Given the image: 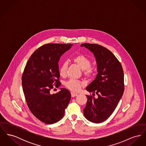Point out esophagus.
I'll return each instance as SVG.
<instances>
[{
	"instance_id": "1",
	"label": "esophagus",
	"mask_w": 146,
	"mask_h": 146,
	"mask_svg": "<svg viewBox=\"0 0 146 146\" xmlns=\"http://www.w3.org/2000/svg\"><path fill=\"white\" fill-rule=\"evenodd\" d=\"M77 95H78V94H77L76 93H75V92H71V96H72V97H76Z\"/></svg>"
}]
</instances>
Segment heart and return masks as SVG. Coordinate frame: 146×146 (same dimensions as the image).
I'll use <instances>...</instances> for the list:
<instances>
[{
    "instance_id": "obj_1",
    "label": "heart",
    "mask_w": 146,
    "mask_h": 146,
    "mask_svg": "<svg viewBox=\"0 0 146 146\" xmlns=\"http://www.w3.org/2000/svg\"><path fill=\"white\" fill-rule=\"evenodd\" d=\"M73 61L82 70H83L84 74L88 77H90L94 74V68L91 67L90 60L85 56L78 54L74 56L73 58ZM68 63L64 62L61 66L59 73L61 76H65L67 74V70ZM84 83L79 80L74 79H70L65 83L66 87L69 90L73 91H78L80 90L81 87L83 86Z\"/></svg>"
}]
</instances>
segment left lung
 Returning <instances> with one entry per match:
<instances>
[{"instance_id":"8db88e82","label":"left lung","mask_w":146,"mask_h":146,"mask_svg":"<svg viewBox=\"0 0 146 146\" xmlns=\"http://www.w3.org/2000/svg\"><path fill=\"white\" fill-rule=\"evenodd\" d=\"M89 50L96 58L98 74L86 88L96 98L86 95L88 101L84 109L85 118L100 123L109 118L115 110L124 91V72L116 57L104 46L85 43L80 45Z\"/></svg>"}]
</instances>
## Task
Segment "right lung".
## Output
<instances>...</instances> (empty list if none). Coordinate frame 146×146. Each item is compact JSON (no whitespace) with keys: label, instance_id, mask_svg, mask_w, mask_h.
<instances>
[{"label":"right lung","instance_id":"add662e5","mask_svg":"<svg viewBox=\"0 0 146 146\" xmlns=\"http://www.w3.org/2000/svg\"><path fill=\"white\" fill-rule=\"evenodd\" d=\"M72 44H48L35 50L29 58L22 76L23 93L32 114L41 121L52 124L63 118L71 94L66 89L54 94L53 85H60L58 62Z\"/></svg>","mask_w":146,"mask_h":146}]
</instances>
